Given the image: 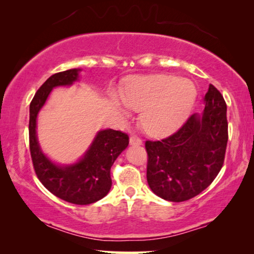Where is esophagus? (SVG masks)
<instances>
[{"instance_id": "obj_1", "label": "esophagus", "mask_w": 254, "mask_h": 254, "mask_svg": "<svg viewBox=\"0 0 254 254\" xmlns=\"http://www.w3.org/2000/svg\"><path fill=\"white\" fill-rule=\"evenodd\" d=\"M130 144L131 145H141V144H142V140H141L139 136L132 135L130 137Z\"/></svg>"}]
</instances>
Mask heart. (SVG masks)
<instances>
[{
  "mask_svg": "<svg viewBox=\"0 0 254 254\" xmlns=\"http://www.w3.org/2000/svg\"><path fill=\"white\" fill-rule=\"evenodd\" d=\"M197 89L192 81L173 75L134 77L120 95L110 102L120 113L130 115V107L141 111V124L150 135L161 137L177 131L194 107Z\"/></svg>",
  "mask_w": 254,
  "mask_h": 254,
  "instance_id": "b5f03b06",
  "label": "heart"
}]
</instances>
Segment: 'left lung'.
<instances>
[{"label": "left lung", "mask_w": 254, "mask_h": 254, "mask_svg": "<svg viewBox=\"0 0 254 254\" xmlns=\"http://www.w3.org/2000/svg\"><path fill=\"white\" fill-rule=\"evenodd\" d=\"M201 114L166 139L147 141V180L162 199L188 200L207 188L224 162L227 144L226 103L210 84Z\"/></svg>", "instance_id": "obj_1"}]
</instances>
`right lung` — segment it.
<instances>
[{
    "label": "right lung",
    "mask_w": 254,
    "mask_h": 254,
    "mask_svg": "<svg viewBox=\"0 0 254 254\" xmlns=\"http://www.w3.org/2000/svg\"><path fill=\"white\" fill-rule=\"evenodd\" d=\"M80 68L50 76L30 104L29 142L33 168L41 184L60 199L77 205H88L109 194L112 179L111 167L127 149L128 136L112 128L96 133L93 142L78 161L59 165L44 153L37 136V118L51 91L59 86H71L79 80Z\"/></svg>",
    "instance_id": "obj_1"
}]
</instances>
